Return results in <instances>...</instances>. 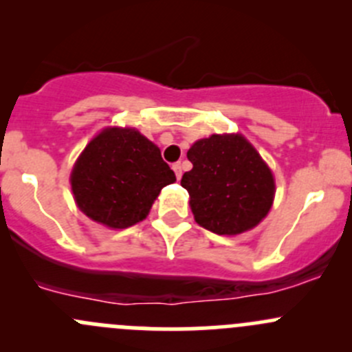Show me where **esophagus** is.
Instances as JSON below:
<instances>
[{
  "instance_id": "obj_1",
  "label": "esophagus",
  "mask_w": 352,
  "mask_h": 352,
  "mask_svg": "<svg viewBox=\"0 0 352 352\" xmlns=\"http://www.w3.org/2000/svg\"><path fill=\"white\" fill-rule=\"evenodd\" d=\"M172 168H173V172H175L177 179L180 180V177H182V163H180V162L173 163V165H172Z\"/></svg>"
}]
</instances>
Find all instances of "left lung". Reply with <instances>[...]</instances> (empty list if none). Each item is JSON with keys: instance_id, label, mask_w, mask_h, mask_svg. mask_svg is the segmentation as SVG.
Listing matches in <instances>:
<instances>
[{"instance_id": "obj_1", "label": "left lung", "mask_w": 352, "mask_h": 352, "mask_svg": "<svg viewBox=\"0 0 352 352\" xmlns=\"http://www.w3.org/2000/svg\"><path fill=\"white\" fill-rule=\"evenodd\" d=\"M192 170L182 175L194 219L216 235L257 226L274 201L271 168L242 134H212L187 151Z\"/></svg>"}]
</instances>
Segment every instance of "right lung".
Listing matches in <instances>:
<instances>
[{
  "mask_svg": "<svg viewBox=\"0 0 352 352\" xmlns=\"http://www.w3.org/2000/svg\"><path fill=\"white\" fill-rule=\"evenodd\" d=\"M160 148L133 127H107L94 138L71 172L78 208L109 228L143 221L160 190L175 182Z\"/></svg>",
  "mask_w": 352,
  "mask_h": 352,
  "instance_id": "obj_1",
  "label": "right lung"
}]
</instances>
